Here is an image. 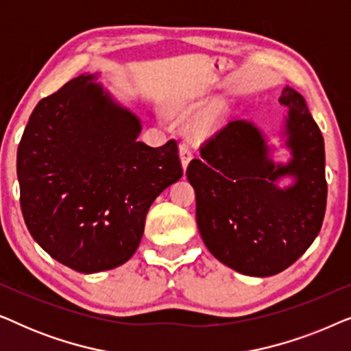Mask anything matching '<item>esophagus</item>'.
<instances>
[{"label":"esophagus","instance_id":"obj_1","mask_svg":"<svg viewBox=\"0 0 351 351\" xmlns=\"http://www.w3.org/2000/svg\"><path fill=\"white\" fill-rule=\"evenodd\" d=\"M191 158H193V152H191L189 143H180V160H182V166H184V169H186V166H189Z\"/></svg>","mask_w":351,"mask_h":351}]
</instances>
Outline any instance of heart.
Listing matches in <instances>:
<instances>
[{
  "instance_id": "1",
  "label": "heart",
  "mask_w": 351,
  "mask_h": 351,
  "mask_svg": "<svg viewBox=\"0 0 351 351\" xmlns=\"http://www.w3.org/2000/svg\"><path fill=\"white\" fill-rule=\"evenodd\" d=\"M201 107L198 102H179L174 105L172 112H174L176 117L179 118H189L190 114H193L196 110ZM223 118V107L220 104L210 105L209 108H206L203 113L199 114L198 119H196L193 124V129L196 134H209L213 132L215 128L222 123Z\"/></svg>"
}]
</instances>
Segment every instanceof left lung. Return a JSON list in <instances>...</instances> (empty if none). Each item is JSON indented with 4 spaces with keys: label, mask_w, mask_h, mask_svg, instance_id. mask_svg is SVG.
Here are the masks:
<instances>
[{
    "label": "left lung",
    "mask_w": 351,
    "mask_h": 351,
    "mask_svg": "<svg viewBox=\"0 0 351 351\" xmlns=\"http://www.w3.org/2000/svg\"><path fill=\"white\" fill-rule=\"evenodd\" d=\"M287 165H275L262 132L237 119L201 145L186 167L196 196V223L213 256L249 276H271L291 267L318 237L326 213L324 141L305 99L289 86ZM289 175L295 184L280 189Z\"/></svg>",
    "instance_id": "left-lung-1"
}]
</instances>
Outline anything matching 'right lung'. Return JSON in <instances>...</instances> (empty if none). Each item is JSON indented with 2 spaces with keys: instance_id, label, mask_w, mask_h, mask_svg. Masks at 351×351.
I'll return each mask as SVG.
<instances>
[{
  "instance_id": "obj_1",
  "label": "right lung",
  "mask_w": 351,
  "mask_h": 351,
  "mask_svg": "<svg viewBox=\"0 0 351 351\" xmlns=\"http://www.w3.org/2000/svg\"><path fill=\"white\" fill-rule=\"evenodd\" d=\"M94 80L80 75L41 99L17 150L28 232L52 258L88 275L134 256L152 203L184 174L177 142H138V118Z\"/></svg>"
}]
</instances>
